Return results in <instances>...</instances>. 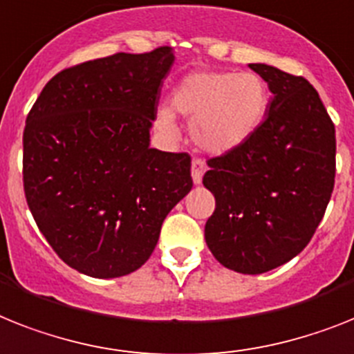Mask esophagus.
I'll use <instances>...</instances> for the list:
<instances>
[{"label": "esophagus", "instance_id": "34e87169", "mask_svg": "<svg viewBox=\"0 0 354 354\" xmlns=\"http://www.w3.org/2000/svg\"><path fill=\"white\" fill-rule=\"evenodd\" d=\"M206 168H208V166H206V162H204L203 159H194L192 160V177H194V183L195 184H201L203 183V175H204V171H206Z\"/></svg>", "mask_w": 354, "mask_h": 354}]
</instances>
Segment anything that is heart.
<instances>
[{"instance_id":"obj_1","label":"heart","mask_w":354,"mask_h":354,"mask_svg":"<svg viewBox=\"0 0 354 354\" xmlns=\"http://www.w3.org/2000/svg\"><path fill=\"white\" fill-rule=\"evenodd\" d=\"M174 108L192 119L195 145L223 156L246 145L264 122L270 92L253 72L198 70L186 75L174 92ZM160 127L174 130V113L159 110Z\"/></svg>"}]
</instances>
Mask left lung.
Here are the masks:
<instances>
[{
	"label": "left lung",
	"mask_w": 354,
	"mask_h": 354,
	"mask_svg": "<svg viewBox=\"0 0 354 354\" xmlns=\"http://www.w3.org/2000/svg\"><path fill=\"white\" fill-rule=\"evenodd\" d=\"M250 68L273 99L246 145L208 160L203 183L215 212L204 236L224 268L259 275L299 255L317 232L335 188L337 137L308 79L262 63Z\"/></svg>",
	"instance_id": "obj_1"
}]
</instances>
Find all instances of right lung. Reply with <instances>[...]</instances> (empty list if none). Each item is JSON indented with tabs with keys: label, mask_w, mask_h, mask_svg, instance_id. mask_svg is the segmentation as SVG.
Listing matches in <instances>:
<instances>
[{
	"label": "right lung",
	"mask_w": 354,
	"mask_h": 354,
	"mask_svg": "<svg viewBox=\"0 0 354 354\" xmlns=\"http://www.w3.org/2000/svg\"><path fill=\"white\" fill-rule=\"evenodd\" d=\"M170 46L61 70L23 131V188L39 232L70 268L95 279L139 270L160 226L194 186L192 157L150 148Z\"/></svg>",
	"instance_id": "right-lung-1"
}]
</instances>
